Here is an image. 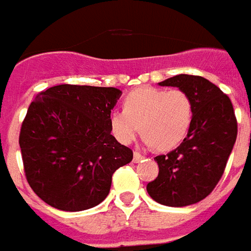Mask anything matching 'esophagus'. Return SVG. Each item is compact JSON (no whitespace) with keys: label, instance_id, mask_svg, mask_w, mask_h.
<instances>
[{"label":"esophagus","instance_id":"1","mask_svg":"<svg viewBox=\"0 0 251 251\" xmlns=\"http://www.w3.org/2000/svg\"><path fill=\"white\" fill-rule=\"evenodd\" d=\"M143 158H145V155H143V154H140L139 151H134V162L135 163L140 162Z\"/></svg>","mask_w":251,"mask_h":251}]
</instances>
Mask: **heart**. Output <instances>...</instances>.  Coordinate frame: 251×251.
<instances>
[{
  "label": "heart",
  "mask_w": 251,
  "mask_h": 251,
  "mask_svg": "<svg viewBox=\"0 0 251 251\" xmlns=\"http://www.w3.org/2000/svg\"><path fill=\"white\" fill-rule=\"evenodd\" d=\"M123 108L109 116L115 138L128 145L140 129L146 145H155L162 151L177 147L185 139L193 119L192 99L181 89L138 88L126 96Z\"/></svg>",
  "instance_id": "1"
}]
</instances>
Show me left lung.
<instances>
[{"label":"left lung","mask_w":251,"mask_h":251,"mask_svg":"<svg viewBox=\"0 0 251 251\" xmlns=\"http://www.w3.org/2000/svg\"><path fill=\"white\" fill-rule=\"evenodd\" d=\"M159 85L189 94L193 119L182 143L154 158L159 173L147 184V192L159 204L185 207L201 201L218 185L236 140L238 124L228 96L205 78L179 74Z\"/></svg>","instance_id":"8db88e82"}]
</instances>
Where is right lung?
Masks as SVG:
<instances>
[{"label": "right lung", "instance_id": "add662e5", "mask_svg": "<svg viewBox=\"0 0 251 251\" xmlns=\"http://www.w3.org/2000/svg\"><path fill=\"white\" fill-rule=\"evenodd\" d=\"M116 88L56 85L40 92L21 124L26 181L44 202L77 212L100 204L112 176L132 161V150L111 134Z\"/></svg>", "mask_w": 251, "mask_h": 251}]
</instances>
